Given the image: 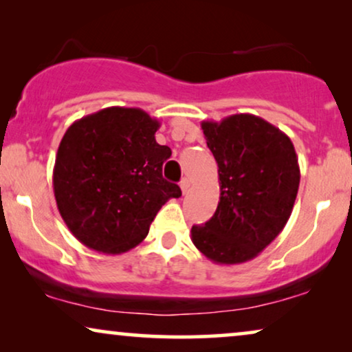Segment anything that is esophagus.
I'll return each mask as SVG.
<instances>
[{"instance_id": "34e87169", "label": "esophagus", "mask_w": 352, "mask_h": 352, "mask_svg": "<svg viewBox=\"0 0 352 352\" xmlns=\"http://www.w3.org/2000/svg\"><path fill=\"white\" fill-rule=\"evenodd\" d=\"M181 190H182V194H187V192H189V189H190V181L189 179H187V177H184V179H182L181 181Z\"/></svg>"}]
</instances>
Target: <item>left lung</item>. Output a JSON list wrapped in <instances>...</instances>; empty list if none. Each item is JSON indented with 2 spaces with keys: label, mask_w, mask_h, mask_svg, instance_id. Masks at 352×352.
Here are the masks:
<instances>
[{
  "label": "left lung",
  "mask_w": 352,
  "mask_h": 352,
  "mask_svg": "<svg viewBox=\"0 0 352 352\" xmlns=\"http://www.w3.org/2000/svg\"><path fill=\"white\" fill-rule=\"evenodd\" d=\"M218 163L213 218L192 226V242L216 264L256 258L285 228L300 187V165L285 133L252 113L201 122Z\"/></svg>",
  "instance_id": "8db88e82"
}]
</instances>
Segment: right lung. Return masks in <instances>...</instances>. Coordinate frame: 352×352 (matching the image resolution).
I'll use <instances>...</instances> for the list:
<instances>
[{
    "instance_id": "obj_1",
    "label": "right lung",
    "mask_w": 352,
    "mask_h": 352,
    "mask_svg": "<svg viewBox=\"0 0 352 352\" xmlns=\"http://www.w3.org/2000/svg\"><path fill=\"white\" fill-rule=\"evenodd\" d=\"M160 122L142 109L107 107L76 120L52 171L57 210L76 240L120 254L142 242L158 210L179 199L163 179L171 148L155 141Z\"/></svg>"
}]
</instances>
